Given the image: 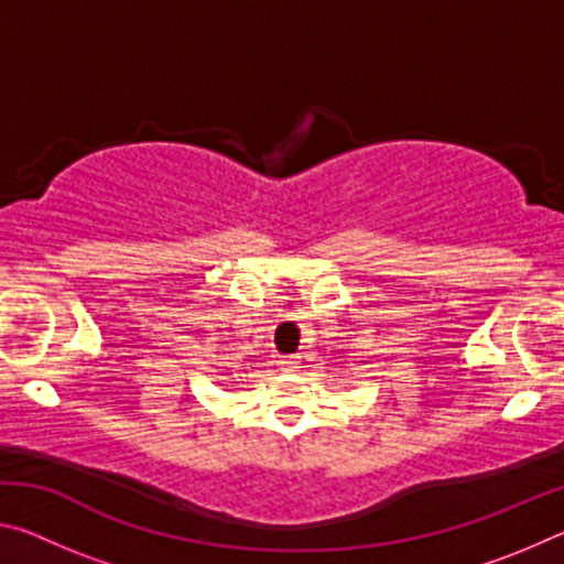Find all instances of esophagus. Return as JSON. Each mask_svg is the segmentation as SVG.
<instances>
[{"label":"esophagus","mask_w":564,"mask_h":564,"mask_svg":"<svg viewBox=\"0 0 564 564\" xmlns=\"http://www.w3.org/2000/svg\"><path fill=\"white\" fill-rule=\"evenodd\" d=\"M279 368L283 370V373H293V370L299 368V360H295V356H283L279 360Z\"/></svg>","instance_id":"1"}]
</instances>
